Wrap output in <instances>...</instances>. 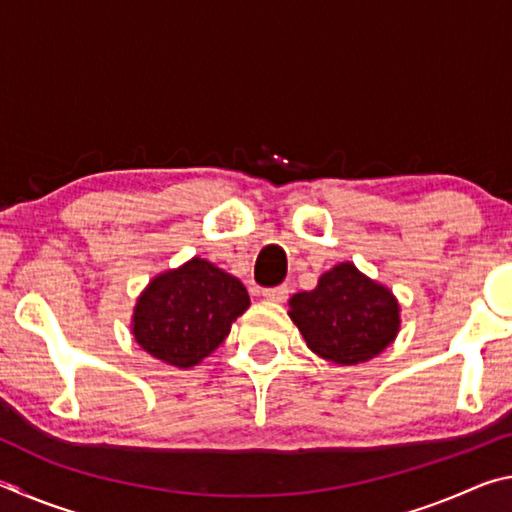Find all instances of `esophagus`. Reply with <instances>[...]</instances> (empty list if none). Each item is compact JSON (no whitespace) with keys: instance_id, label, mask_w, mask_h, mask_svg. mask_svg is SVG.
<instances>
[{"instance_id":"esophagus-1","label":"esophagus","mask_w":512,"mask_h":512,"mask_svg":"<svg viewBox=\"0 0 512 512\" xmlns=\"http://www.w3.org/2000/svg\"><path fill=\"white\" fill-rule=\"evenodd\" d=\"M262 296L271 302H284L289 298V287L287 284H277V287L262 289Z\"/></svg>"}]
</instances>
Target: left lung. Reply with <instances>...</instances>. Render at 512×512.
Wrapping results in <instances>:
<instances>
[{"instance_id": "8db88e82", "label": "left lung", "mask_w": 512, "mask_h": 512, "mask_svg": "<svg viewBox=\"0 0 512 512\" xmlns=\"http://www.w3.org/2000/svg\"><path fill=\"white\" fill-rule=\"evenodd\" d=\"M289 305L307 348L341 366L372 359L400 329V305L393 293L350 262L334 266L314 291L296 293Z\"/></svg>"}]
</instances>
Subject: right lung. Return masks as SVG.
<instances>
[{
	"instance_id": "1",
	"label": "right lung",
	"mask_w": 512,
	"mask_h": 512,
	"mask_svg": "<svg viewBox=\"0 0 512 512\" xmlns=\"http://www.w3.org/2000/svg\"><path fill=\"white\" fill-rule=\"evenodd\" d=\"M248 305L237 277L194 257L146 287L135 307L133 334L155 359L192 368L219 348Z\"/></svg>"
}]
</instances>
